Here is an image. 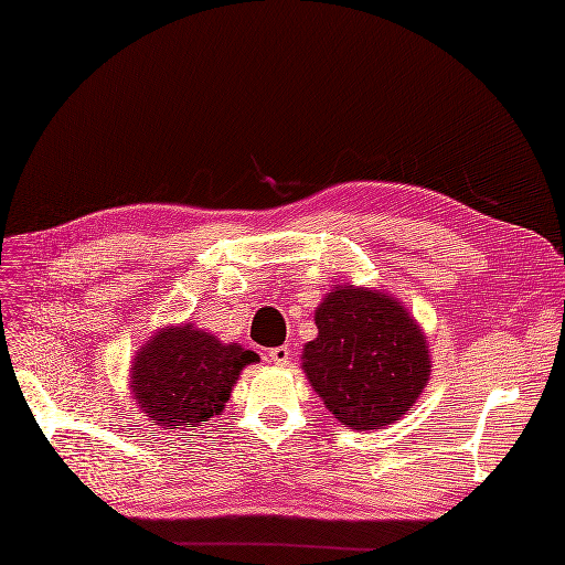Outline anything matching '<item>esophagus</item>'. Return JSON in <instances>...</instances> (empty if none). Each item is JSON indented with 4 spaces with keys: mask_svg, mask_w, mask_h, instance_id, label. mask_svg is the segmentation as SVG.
I'll list each match as a JSON object with an SVG mask.
<instances>
[{
    "mask_svg": "<svg viewBox=\"0 0 565 565\" xmlns=\"http://www.w3.org/2000/svg\"><path fill=\"white\" fill-rule=\"evenodd\" d=\"M269 359L276 366H286V364H289V359H291V350L286 344L274 347V350H269Z\"/></svg>",
    "mask_w": 565,
    "mask_h": 565,
    "instance_id": "34e87169",
    "label": "esophagus"
}]
</instances>
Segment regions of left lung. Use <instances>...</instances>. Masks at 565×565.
Listing matches in <instances>:
<instances>
[{"label": "left lung", "instance_id": "left-lung-1", "mask_svg": "<svg viewBox=\"0 0 565 565\" xmlns=\"http://www.w3.org/2000/svg\"><path fill=\"white\" fill-rule=\"evenodd\" d=\"M303 371L328 411L352 429L401 419L429 381L427 338L398 298L334 286L316 310Z\"/></svg>", "mask_w": 565, "mask_h": 565}]
</instances>
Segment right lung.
Returning a JSON list of instances; mask_svg holds the SVG:
<instances>
[{
  "label": "right lung",
  "mask_w": 565,
  "mask_h": 565,
  "mask_svg": "<svg viewBox=\"0 0 565 565\" xmlns=\"http://www.w3.org/2000/svg\"><path fill=\"white\" fill-rule=\"evenodd\" d=\"M257 359L243 344H225L194 322L162 328L130 364V393L162 429L203 427L223 413L239 371Z\"/></svg>",
  "instance_id": "1"
}]
</instances>
